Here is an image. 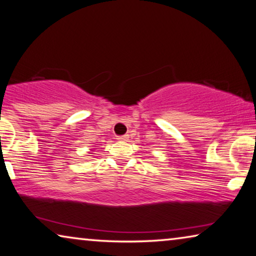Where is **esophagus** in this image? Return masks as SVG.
<instances>
[{
	"label": "esophagus",
	"instance_id": "1",
	"mask_svg": "<svg viewBox=\"0 0 256 256\" xmlns=\"http://www.w3.org/2000/svg\"><path fill=\"white\" fill-rule=\"evenodd\" d=\"M118 140H123V141H126L128 139V134H124V136H117Z\"/></svg>",
	"mask_w": 256,
	"mask_h": 256
}]
</instances>
